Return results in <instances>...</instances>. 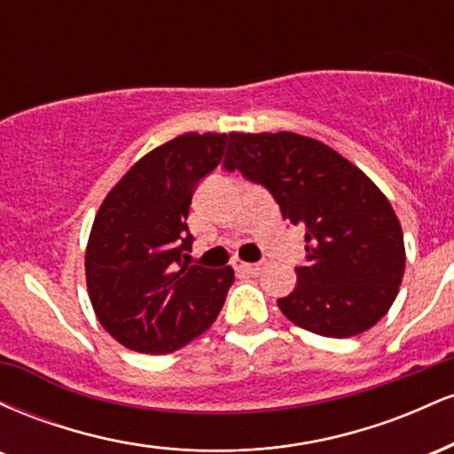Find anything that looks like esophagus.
Returning <instances> with one entry per match:
<instances>
[{"instance_id":"obj_1","label":"esophagus","mask_w":454,"mask_h":454,"mask_svg":"<svg viewBox=\"0 0 454 454\" xmlns=\"http://www.w3.org/2000/svg\"><path fill=\"white\" fill-rule=\"evenodd\" d=\"M234 269L239 270V273H258L260 269H262V262H241V260H237L234 262Z\"/></svg>"}]
</instances>
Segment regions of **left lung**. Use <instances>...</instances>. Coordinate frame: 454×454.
Wrapping results in <instances>:
<instances>
[{
  "label": "left lung",
  "instance_id": "8db88e82",
  "mask_svg": "<svg viewBox=\"0 0 454 454\" xmlns=\"http://www.w3.org/2000/svg\"><path fill=\"white\" fill-rule=\"evenodd\" d=\"M226 170H241L303 228L307 264L281 314L322 337H354L393 305L405 269L401 223L380 187L328 145L294 132L231 134Z\"/></svg>",
  "mask_w": 454,
  "mask_h": 454
}]
</instances>
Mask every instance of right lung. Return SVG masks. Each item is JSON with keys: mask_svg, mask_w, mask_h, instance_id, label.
<instances>
[{"mask_svg": "<svg viewBox=\"0 0 454 454\" xmlns=\"http://www.w3.org/2000/svg\"><path fill=\"white\" fill-rule=\"evenodd\" d=\"M231 134L187 132L143 155L108 192L85 249L87 293L100 325L140 354L179 350L215 322L234 270L185 262L198 181Z\"/></svg>", "mask_w": 454, "mask_h": 454, "instance_id": "1", "label": "right lung"}]
</instances>
